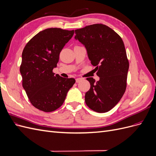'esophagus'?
<instances>
[{"instance_id": "34e87169", "label": "esophagus", "mask_w": 156, "mask_h": 156, "mask_svg": "<svg viewBox=\"0 0 156 156\" xmlns=\"http://www.w3.org/2000/svg\"><path fill=\"white\" fill-rule=\"evenodd\" d=\"M82 80H83V79H81V78H77L76 80H75V81H76V83H78L81 82V81H82Z\"/></svg>"}]
</instances>
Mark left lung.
Instances as JSON below:
<instances>
[{
    "label": "left lung",
    "mask_w": 156,
    "mask_h": 156,
    "mask_svg": "<svg viewBox=\"0 0 156 156\" xmlns=\"http://www.w3.org/2000/svg\"><path fill=\"white\" fill-rule=\"evenodd\" d=\"M75 39L85 47L89 60L100 80L87 78L90 88L85 94L87 105L106 112L121 100L126 91L129 61L121 37L110 27L94 24L75 30Z\"/></svg>",
    "instance_id": "left-lung-1"
}]
</instances>
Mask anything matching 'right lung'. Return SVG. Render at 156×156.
Returning a JSON list of instances; mask_svg holds the SVG:
<instances>
[{
  "label": "right lung",
  "mask_w": 156,
  "mask_h": 156,
  "mask_svg": "<svg viewBox=\"0 0 156 156\" xmlns=\"http://www.w3.org/2000/svg\"><path fill=\"white\" fill-rule=\"evenodd\" d=\"M73 34V30L47 29L33 37L23 51L20 66L23 87L37 109L44 112L57 109L75 83L73 78H64L53 72L60 51Z\"/></svg>",
  "instance_id": "1"
}]
</instances>
